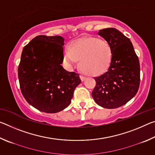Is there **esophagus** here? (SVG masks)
Listing matches in <instances>:
<instances>
[{
	"label": "esophagus",
	"instance_id": "obj_1",
	"mask_svg": "<svg viewBox=\"0 0 155 155\" xmlns=\"http://www.w3.org/2000/svg\"><path fill=\"white\" fill-rule=\"evenodd\" d=\"M80 78L81 81H84L85 79H86V77H84V76H82V75H80Z\"/></svg>",
	"mask_w": 155,
	"mask_h": 155
}]
</instances>
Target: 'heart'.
<instances>
[{
	"label": "heart",
	"instance_id": "b5f03b06",
	"mask_svg": "<svg viewBox=\"0 0 155 155\" xmlns=\"http://www.w3.org/2000/svg\"><path fill=\"white\" fill-rule=\"evenodd\" d=\"M113 48L108 41L85 37L72 41L64 51V60L72 66L78 60V68L85 74L98 76L105 72L113 59Z\"/></svg>",
	"mask_w": 155,
	"mask_h": 155
}]
</instances>
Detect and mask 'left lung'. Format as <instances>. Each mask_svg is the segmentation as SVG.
Returning <instances> with one entry per match:
<instances>
[{"label":"left lung","instance_id":"obj_1","mask_svg":"<svg viewBox=\"0 0 155 155\" xmlns=\"http://www.w3.org/2000/svg\"><path fill=\"white\" fill-rule=\"evenodd\" d=\"M98 35L111 44L113 59L108 70L95 77L92 97L106 109L124 105L134 97L140 87V65L130 40L116 28L100 30Z\"/></svg>","mask_w":155,"mask_h":155}]
</instances>
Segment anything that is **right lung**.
<instances>
[{
    "instance_id": "add662e5",
    "label": "right lung",
    "mask_w": 155,
    "mask_h": 155,
    "mask_svg": "<svg viewBox=\"0 0 155 155\" xmlns=\"http://www.w3.org/2000/svg\"><path fill=\"white\" fill-rule=\"evenodd\" d=\"M64 45L61 36L38 35L22 50L18 66L20 90L39 111L54 114L66 108L81 82L79 75L61 65Z\"/></svg>"
}]
</instances>
